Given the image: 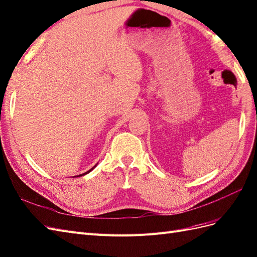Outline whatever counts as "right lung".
Here are the masks:
<instances>
[{
    "mask_svg": "<svg viewBox=\"0 0 257 257\" xmlns=\"http://www.w3.org/2000/svg\"><path fill=\"white\" fill-rule=\"evenodd\" d=\"M95 166H96V165H95ZM95 166H94V167H92V168H91V169H90V170H88V171H87V172H85V173H83V174H79V175H77V176H82V175H85V174H87V173H89V172H90V171H92V170H93V169H94V168H95ZM77 176H73V178H77Z\"/></svg>",
    "mask_w": 257,
    "mask_h": 257,
    "instance_id": "right-lung-1",
    "label": "right lung"
}]
</instances>
